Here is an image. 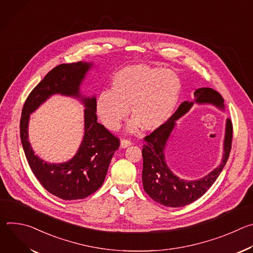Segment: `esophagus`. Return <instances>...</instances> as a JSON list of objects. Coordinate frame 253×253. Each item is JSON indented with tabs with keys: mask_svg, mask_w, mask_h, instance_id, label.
Instances as JSON below:
<instances>
[{
	"mask_svg": "<svg viewBox=\"0 0 253 253\" xmlns=\"http://www.w3.org/2000/svg\"><path fill=\"white\" fill-rule=\"evenodd\" d=\"M131 144H132L131 141L123 139V140H121V142H120V146H121V148H127V147L131 146Z\"/></svg>",
	"mask_w": 253,
	"mask_h": 253,
	"instance_id": "obj_1",
	"label": "esophagus"
}]
</instances>
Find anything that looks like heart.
Instances as JSON below:
<instances>
[{"instance_id":"b5f03b06","label":"heart","mask_w":253,"mask_h":253,"mask_svg":"<svg viewBox=\"0 0 253 253\" xmlns=\"http://www.w3.org/2000/svg\"><path fill=\"white\" fill-rule=\"evenodd\" d=\"M181 83L170 70L149 65H131L114 75L110 91L96 100V112L103 125L117 131L128 115L133 117L129 132L140 126L153 131L165 124L175 111Z\"/></svg>"}]
</instances>
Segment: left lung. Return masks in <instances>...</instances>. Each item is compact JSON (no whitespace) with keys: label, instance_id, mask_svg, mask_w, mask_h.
Listing matches in <instances>:
<instances>
[{"label":"left lung","instance_id":"8db88e82","mask_svg":"<svg viewBox=\"0 0 253 253\" xmlns=\"http://www.w3.org/2000/svg\"><path fill=\"white\" fill-rule=\"evenodd\" d=\"M194 104H210L224 111L222 96L211 88H199L194 92L193 101H184L176 112L161 127L144 138L142 181L145 192L156 202L167 207H182L200 198L215 182L229 157L232 141V123L226 119L223 153L220 164L207 175L196 180L178 177L168 167L165 149L176 121L184 116Z\"/></svg>","mask_w":253,"mask_h":253}]
</instances>
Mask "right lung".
<instances>
[{
	"label": "right lung",
	"mask_w": 253,
	"mask_h": 253,
	"mask_svg": "<svg viewBox=\"0 0 253 253\" xmlns=\"http://www.w3.org/2000/svg\"><path fill=\"white\" fill-rule=\"evenodd\" d=\"M92 62L55 67L28 96L22 111L20 135L26 158L42 186L63 200L83 199L98 190L120 142L97 122L96 96L86 97L80 88ZM53 94L78 98L85 107L84 135L77 154L62 164H49L35 155L28 141L29 116Z\"/></svg>",
	"instance_id": "obj_1"
}]
</instances>
